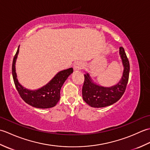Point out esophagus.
I'll use <instances>...</instances> for the list:
<instances>
[{"label": "esophagus", "instance_id": "34e87169", "mask_svg": "<svg viewBox=\"0 0 150 150\" xmlns=\"http://www.w3.org/2000/svg\"><path fill=\"white\" fill-rule=\"evenodd\" d=\"M83 64L80 62H77L74 64L73 65V69H74L75 71H78V70H80L83 67Z\"/></svg>", "mask_w": 150, "mask_h": 150}]
</instances>
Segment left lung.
<instances>
[{
  "label": "left lung",
  "mask_w": 150,
  "mask_h": 150,
  "mask_svg": "<svg viewBox=\"0 0 150 150\" xmlns=\"http://www.w3.org/2000/svg\"><path fill=\"white\" fill-rule=\"evenodd\" d=\"M119 55L124 67L122 76L117 84L110 87L97 84L88 73L84 74L82 86V98L89 106L93 108H103L117 103L122 97L128 84L129 73V63L125 51L119 47Z\"/></svg>",
  "instance_id": "1"
}]
</instances>
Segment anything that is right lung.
<instances>
[{
  "mask_svg": "<svg viewBox=\"0 0 150 150\" xmlns=\"http://www.w3.org/2000/svg\"><path fill=\"white\" fill-rule=\"evenodd\" d=\"M19 52V46L12 64V75L15 87L21 98L30 106L41 109L53 108L59 101L60 89L69 76L73 71L72 68L58 72L48 83L37 90H31L19 83L15 69V63Z\"/></svg>",
  "mask_w": 150,
  "mask_h": 150,
  "instance_id": "obj_1",
  "label": "right lung"
}]
</instances>
